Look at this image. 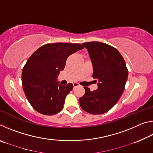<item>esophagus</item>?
Masks as SVG:
<instances>
[{
  "mask_svg": "<svg viewBox=\"0 0 153 153\" xmlns=\"http://www.w3.org/2000/svg\"><path fill=\"white\" fill-rule=\"evenodd\" d=\"M79 86V84H77V83H74V88L77 87V86Z\"/></svg>",
  "mask_w": 153,
  "mask_h": 153,
  "instance_id": "obj_1",
  "label": "esophagus"
}]
</instances>
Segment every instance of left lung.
Instances as JSON below:
<instances>
[{
    "mask_svg": "<svg viewBox=\"0 0 153 153\" xmlns=\"http://www.w3.org/2000/svg\"><path fill=\"white\" fill-rule=\"evenodd\" d=\"M82 45L91 59L92 77L98 83L94 91L84 87L85 94L79 99V105L87 113L100 115L109 111L120 100L125 89L128 70L123 56L115 48L100 42Z\"/></svg>",
    "mask_w": 153,
    "mask_h": 153,
    "instance_id": "left-lung-1",
    "label": "left lung"
}]
</instances>
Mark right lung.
I'll use <instances>...</instances> for the list:
<instances>
[{
    "label": "right lung",
    "instance_id": "1",
    "mask_svg": "<svg viewBox=\"0 0 153 153\" xmlns=\"http://www.w3.org/2000/svg\"><path fill=\"white\" fill-rule=\"evenodd\" d=\"M84 48L80 44H46L28 59L22 70V86L36 111L53 115L63 109L65 98L73 89V84L62 86L56 81V77L64 69L68 56Z\"/></svg>",
    "mask_w": 153,
    "mask_h": 153
}]
</instances>
